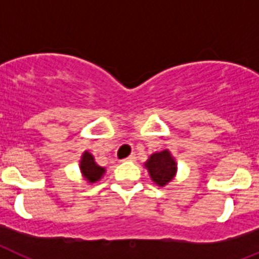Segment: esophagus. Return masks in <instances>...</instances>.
<instances>
[{
	"label": "esophagus",
	"instance_id": "esophagus-1",
	"mask_svg": "<svg viewBox=\"0 0 259 259\" xmlns=\"http://www.w3.org/2000/svg\"><path fill=\"white\" fill-rule=\"evenodd\" d=\"M136 160V154H130L129 157H126L123 161H134Z\"/></svg>",
	"mask_w": 259,
	"mask_h": 259
}]
</instances>
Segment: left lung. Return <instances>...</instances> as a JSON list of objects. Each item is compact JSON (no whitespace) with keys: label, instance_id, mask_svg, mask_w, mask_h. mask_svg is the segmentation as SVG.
<instances>
[{"label":"left lung","instance_id":"1","mask_svg":"<svg viewBox=\"0 0 259 259\" xmlns=\"http://www.w3.org/2000/svg\"><path fill=\"white\" fill-rule=\"evenodd\" d=\"M145 166L150 175V179L160 187H165L177 172L176 160L168 149L153 153L145 162Z\"/></svg>","mask_w":259,"mask_h":259}]
</instances>
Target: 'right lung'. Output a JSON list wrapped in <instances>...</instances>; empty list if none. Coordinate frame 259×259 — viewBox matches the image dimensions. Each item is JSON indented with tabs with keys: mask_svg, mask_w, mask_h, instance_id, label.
<instances>
[{
	"mask_svg": "<svg viewBox=\"0 0 259 259\" xmlns=\"http://www.w3.org/2000/svg\"><path fill=\"white\" fill-rule=\"evenodd\" d=\"M80 172L89 183H97V181L101 180L106 169L98 165L94 160L93 154L86 150L82 154V160H80Z\"/></svg>",
	"mask_w": 259,
	"mask_h": 259,
	"instance_id": "add662e5",
	"label": "right lung"
}]
</instances>
